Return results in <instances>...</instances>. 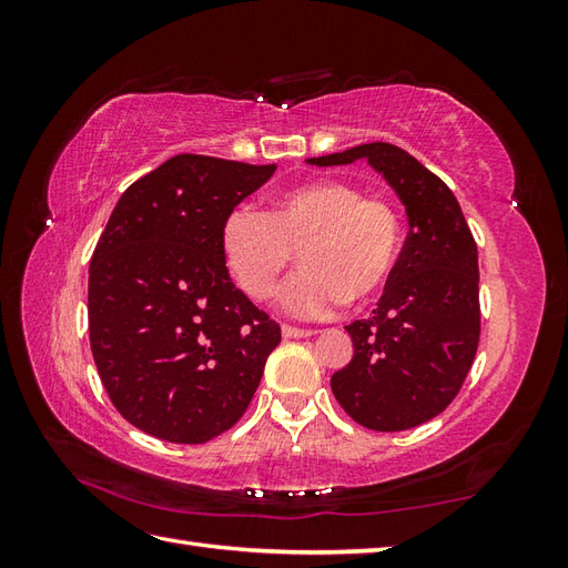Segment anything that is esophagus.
Instances as JSON below:
<instances>
[{
    "label": "esophagus",
    "instance_id": "1",
    "mask_svg": "<svg viewBox=\"0 0 568 568\" xmlns=\"http://www.w3.org/2000/svg\"><path fill=\"white\" fill-rule=\"evenodd\" d=\"M313 334H315L313 329H301V326H291V324L282 326V336L284 338H307V336H313Z\"/></svg>",
    "mask_w": 568,
    "mask_h": 568
}]
</instances>
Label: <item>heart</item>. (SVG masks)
<instances>
[{
    "label": "heart",
    "instance_id": "b5f03b06",
    "mask_svg": "<svg viewBox=\"0 0 568 568\" xmlns=\"http://www.w3.org/2000/svg\"><path fill=\"white\" fill-rule=\"evenodd\" d=\"M220 246L232 280L257 303L274 294L298 248L303 267L280 291V307L298 320H324L346 303L372 301L388 284L403 220L388 199L315 180L286 189L270 211L236 205L222 222Z\"/></svg>",
    "mask_w": 568,
    "mask_h": 568
}]
</instances>
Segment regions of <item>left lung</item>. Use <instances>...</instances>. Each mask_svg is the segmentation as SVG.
<instances>
[{
	"label": "left lung",
	"mask_w": 568,
	"mask_h": 568,
	"mask_svg": "<svg viewBox=\"0 0 568 568\" xmlns=\"http://www.w3.org/2000/svg\"><path fill=\"white\" fill-rule=\"evenodd\" d=\"M359 159L398 192L409 234L374 315L346 326L353 359L332 376V390L357 424L405 432L440 415L471 369L480 336L478 251L448 184L400 146L372 142L307 163Z\"/></svg>",
	"instance_id": "obj_1"
}]
</instances>
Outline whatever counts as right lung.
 <instances>
[{
    "label": "right lung",
    "instance_id": "1",
    "mask_svg": "<svg viewBox=\"0 0 568 568\" xmlns=\"http://www.w3.org/2000/svg\"><path fill=\"white\" fill-rule=\"evenodd\" d=\"M277 165L180 153L125 189L90 263V343L111 403L170 443L232 428L282 329L239 291L222 222Z\"/></svg>",
    "mask_w": 568,
    "mask_h": 568
}]
</instances>
